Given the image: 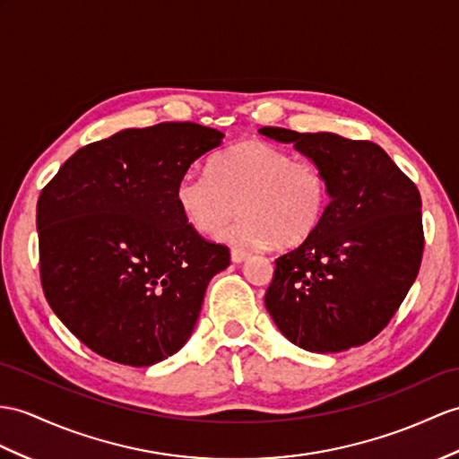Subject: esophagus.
<instances>
[{"label": "esophagus", "mask_w": 459, "mask_h": 459, "mask_svg": "<svg viewBox=\"0 0 459 459\" xmlns=\"http://www.w3.org/2000/svg\"><path fill=\"white\" fill-rule=\"evenodd\" d=\"M247 256H249V253L239 251V249H231V263L241 264V263L247 261Z\"/></svg>", "instance_id": "obj_1"}]
</instances>
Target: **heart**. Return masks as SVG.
<instances>
[{
	"mask_svg": "<svg viewBox=\"0 0 459 459\" xmlns=\"http://www.w3.org/2000/svg\"><path fill=\"white\" fill-rule=\"evenodd\" d=\"M175 203L203 236L218 233L239 206L243 218L220 233V241L233 247H296L314 236L325 216L329 183L317 163L245 140L218 153L210 175L191 171L178 178Z\"/></svg>",
	"mask_w": 459,
	"mask_h": 459,
	"instance_id": "1",
	"label": "heart"
}]
</instances>
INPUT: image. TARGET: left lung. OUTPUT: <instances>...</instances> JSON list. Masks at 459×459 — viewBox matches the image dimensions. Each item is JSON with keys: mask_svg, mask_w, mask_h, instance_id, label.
<instances>
[{"mask_svg": "<svg viewBox=\"0 0 459 459\" xmlns=\"http://www.w3.org/2000/svg\"><path fill=\"white\" fill-rule=\"evenodd\" d=\"M259 132L294 143L329 183L317 231L274 261L266 311L290 342L309 352L372 341L419 274L424 238L417 186L372 142L274 126Z\"/></svg>", "mask_w": 459, "mask_h": 459, "instance_id": "8db88e82", "label": "left lung"}]
</instances>
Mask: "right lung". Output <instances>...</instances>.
Listing matches in <instances>:
<instances>
[{"instance_id":"right-lung-1","label":"right lung","mask_w":459,"mask_h":459,"mask_svg":"<svg viewBox=\"0 0 459 459\" xmlns=\"http://www.w3.org/2000/svg\"><path fill=\"white\" fill-rule=\"evenodd\" d=\"M221 140L195 122L126 128L77 150L42 188L44 296L93 352L152 366L191 339L230 251L183 220L175 185Z\"/></svg>"}]
</instances>
